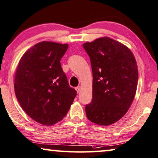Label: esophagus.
Segmentation results:
<instances>
[{
  "label": "esophagus",
  "instance_id": "34e87169",
  "mask_svg": "<svg viewBox=\"0 0 158 158\" xmlns=\"http://www.w3.org/2000/svg\"><path fill=\"white\" fill-rule=\"evenodd\" d=\"M75 89H76V90H77V93H79L80 90H81V86H77L76 88H75Z\"/></svg>",
  "mask_w": 158,
  "mask_h": 158
}]
</instances>
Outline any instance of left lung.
<instances>
[{
  "instance_id": "left-lung-1",
  "label": "left lung",
  "mask_w": 158,
  "mask_h": 158,
  "mask_svg": "<svg viewBox=\"0 0 158 158\" xmlns=\"http://www.w3.org/2000/svg\"><path fill=\"white\" fill-rule=\"evenodd\" d=\"M93 73L92 100L86 105L89 121L109 126L123 117L135 97L138 81L135 56L126 45L104 37L83 44Z\"/></svg>"
}]
</instances>
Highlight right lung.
Masks as SVG:
<instances>
[{"mask_svg": "<svg viewBox=\"0 0 158 158\" xmlns=\"http://www.w3.org/2000/svg\"><path fill=\"white\" fill-rule=\"evenodd\" d=\"M67 49V44L43 41L30 48L19 62L14 81L16 98L37 123L52 126L62 121L77 96L60 64Z\"/></svg>", "mask_w": 158, "mask_h": 158, "instance_id": "right-lung-1", "label": "right lung"}]
</instances>
